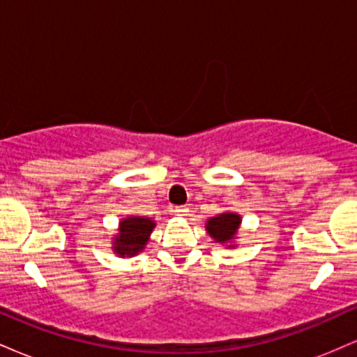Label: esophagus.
<instances>
[{
  "label": "esophagus",
  "mask_w": 357,
  "mask_h": 357,
  "mask_svg": "<svg viewBox=\"0 0 357 357\" xmlns=\"http://www.w3.org/2000/svg\"><path fill=\"white\" fill-rule=\"evenodd\" d=\"M188 211H190V208H188V206H176L174 208V215L176 216H186Z\"/></svg>",
  "instance_id": "obj_1"
}]
</instances>
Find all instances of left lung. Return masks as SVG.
Here are the masks:
<instances>
[{
  "label": "left lung",
  "instance_id": "8db88e82",
  "mask_svg": "<svg viewBox=\"0 0 357 357\" xmlns=\"http://www.w3.org/2000/svg\"><path fill=\"white\" fill-rule=\"evenodd\" d=\"M241 218L236 213H220L206 221V231L216 243H231L238 233Z\"/></svg>",
  "mask_w": 357,
  "mask_h": 357
}]
</instances>
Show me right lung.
Wrapping results in <instances>:
<instances>
[{
	"label": "right lung",
	"instance_id": "right-lung-1",
	"mask_svg": "<svg viewBox=\"0 0 357 357\" xmlns=\"http://www.w3.org/2000/svg\"><path fill=\"white\" fill-rule=\"evenodd\" d=\"M155 223L144 216H127L119 223V233L114 236L112 250L119 257H134L146 248Z\"/></svg>",
	"mask_w": 357,
	"mask_h": 357
}]
</instances>
